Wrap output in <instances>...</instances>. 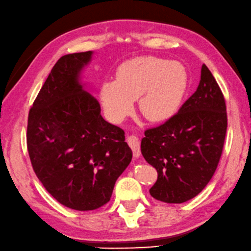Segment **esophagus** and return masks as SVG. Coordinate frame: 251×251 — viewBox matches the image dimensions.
<instances>
[{
  "label": "esophagus",
  "mask_w": 251,
  "mask_h": 251,
  "mask_svg": "<svg viewBox=\"0 0 251 251\" xmlns=\"http://www.w3.org/2000/svg\"><path fill=\"white\" fill-rule=\"evenodd\" d=\"M126 141H128V145L130 146V148L132 149L133 152V157L138 158L140 156V140H139L138 137L136 136H129L126 138Z\"/></svg>",
  "instance_id": "1"
}]
</instances>
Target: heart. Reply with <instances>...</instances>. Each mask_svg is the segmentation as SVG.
<instances>
[{
  "label": "heart",
  "instance_id": "1",
  "mask_svg": "<svg viewBox=\"0 0 251 251\" xmlns=\"http://www.w3.org/2000/svg\"><path fill=\"white\" fill-rule=\"evenodd\" d=\"M187 85V71L180 63L137 57L119 66L115 79L104 80L100 96L113 122L126 117L137 99L139 111L148 121L161 122L178 111Z\"/></svg>",
  "mask_w": 251,
  "mask_h": 251
}]
</instances>
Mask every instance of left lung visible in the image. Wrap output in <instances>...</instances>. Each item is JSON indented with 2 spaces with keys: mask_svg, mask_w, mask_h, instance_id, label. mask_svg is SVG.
Segmentation results:
<instances>
[{
  "mask_svg": "<svg viewBox=\"0 0 251 251\" xmlns=\"http://www.w3.org/2000/svg\"><path fill=\"white\" fill-rule=\"evenodd\" d=\"M226 126L225 98L203 65L195 93L178 113L145 131L142 156L158 173L150 195L165 203H184L201 193L218 167Z\"/></svg>",
  "mask_w": 251,
  "mask_h": 251,
  "instance_id": "1",
  "label": "left lung"
}]
</instances>
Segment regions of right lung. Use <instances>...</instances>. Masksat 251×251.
Wrapping results in <instances>:
<instances>
[{"instance_id": "obj_1", "label": "right lung", "mask_w": 251, "mask_h": 251, "mask_svg": "<svg viewBox=\"0 0 251 251\" xmlns=\"http://www.w3.org/2000/svg\"><path fill=\"white\" fill-rule=\"evenodd\" d=\"M93 51L58 59L29 111L26 145L33 171L49 194L77 211L110 201L132 159L125 131L106 122L82 83Z\"/></svg>"}]
</instances>
